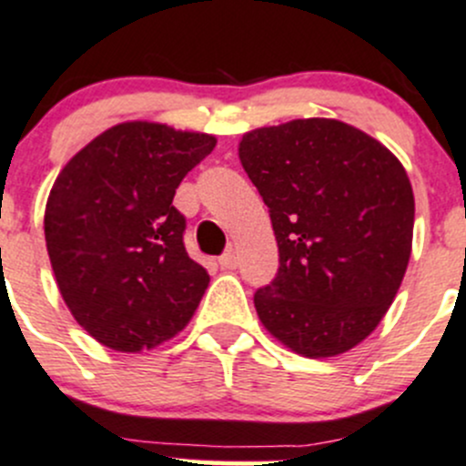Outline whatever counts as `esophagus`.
Masks as SVG:
<instances>
[{"label": "esophagus", "instance_id": "34e87169", "mask_svg": "<svg viewBox=\"0 0 466 466\" xmlns=\"http://www.w3.org/2000/svg\"><path fill=\"white\" fill-rule=\"evenodd\" d=\"M219 267H222V269H235V267H238V256H235V251L224 253V256L219 258Z\"/></svg>", "mask_w": 466, "mask_h": 466}]
</instances>
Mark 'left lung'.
Instances as JSON below:
<instances>
[{
	"instance_id": "1",
	"label": "left lung",
	"mask_w": 466,
	"mask_h": 466,
	"mask_svg": "<svg viewBox=\"0 0 466 466\" xmlns=\"http://www.w3.org/2000/svg\"><path fill=\"white\" fill-rule=\"evenodd\" d=\"M238 154L279 244V274L253 297L262 326L306 358L358 347L390 310L412 253L405 167L330 117L253 128Z\"/></svg>"
}]
</instances>
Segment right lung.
Returning <instances> with one entry per match:
<instances>
[{"instance_id": "1", "label": "right lung", "mask_w": 466, "mask_h": 466, "mask_svg": "<svg viewBox=\"0 0 466 466\" xmlns=\"http://www.w3.org/2000/svg\"><path fill=\"white\" fill-rule=\"evenodd\" d=\"M218 145L208 133L122 122L76 151L54 181L45 242L76 324L113 351L181 333L210 276L183 247L178 183Z\"/></svg>"}]
</instances>
